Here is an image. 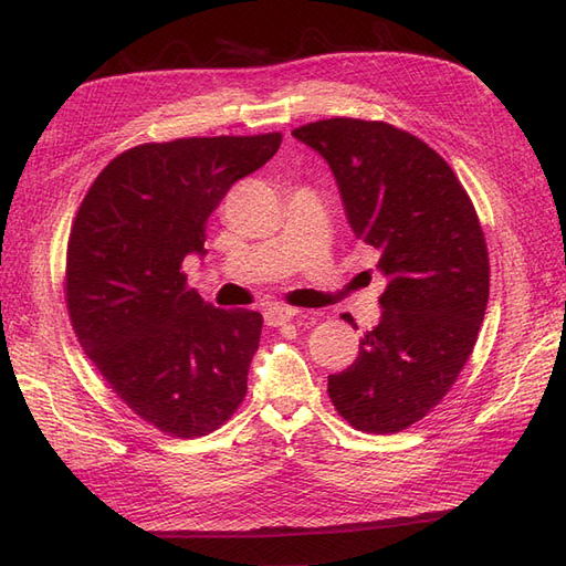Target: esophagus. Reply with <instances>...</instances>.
Returning a JSON list of instances; mask_svg holds the SVG:
<instances>
[{"instance_id": "34e87169", "label": "esophagus", "mask_w": 566, "mask_h": 566, "mask_svg": "<svg viewBox=\"0 0 566 566\" xmlns=\"http://www.w3.org/2000/svg\"><path fill=\"white\" fill-rule=\"evenodd\" d=\"M301 311L298 308H292V306H282V303H274V306L265 308V323L270 327H277V325H284L289 321H294V317L298 315Z\"/></svg>"}]
</instances>
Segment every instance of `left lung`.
I'll return each mask as SVG.
<instances>
[{"mask_svg":"<svg viewBox=\"0 0 566 566\" xmlns=\"http://www.w3.org/2000/svg\"><path fill=\"white\" fill-rule=\"evenodd\" d=\"M292 134L327 159L387 282L380 323L327 395L356 430L401 432L438 407L475 346L490 294L481 222L452 167L403 128L335 117Z\"/></svg>","mask_w":566,"mask_h":566,"instance_id":"8db88e82","label":"left lung"}]
</instances>
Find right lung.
I'll return each mask as SVG.
<instances>
[{
    "label": "right lung",
    "mask_w": 566,
    "mask_h": 566,
    "mask_svg": "<svg viewBox=\"0 0 566 566\" xmlns=\"http://www.w3.org/2000/svg\"><path fill=\"white\" fill-rule=\"evenodd\" d=\"M282 134L177 138L117 155L85 193L66 245L71 325L112 392L171 438L224 426L249 389L263 315L214 308L186 286L184 258L231 184Z\"/></svg>",
    "instance_id": "right-lung-1"
}]
</instances>
